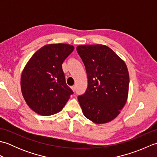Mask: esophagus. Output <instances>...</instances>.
Segmentation results:
<instances>
[{
    "instance_id": "esophagus-1",
    "label": "esophagus",
    "mask_w": 157,
    "mask_h": 157,
    "mask_svg": "<svg viewBox=\"0 0 157 157\" xmlns=\"http://www.w3.org/2000/svg\"><path fill=\"white\" fill-rule=\"evenodd\" d=\"M71 88L72 90H73V92H74V91L75 90V86H71Z\"/></svg>"
}]
</instances>
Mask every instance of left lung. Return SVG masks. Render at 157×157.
<instances>
[{
    "mask_svg": "<svg viewBox=\"0 0 157 157\" xmlns=\"http://www.w3.org/2000/svg\"><path fill=\"white\" fill-rule=\"evenodd\" d=\"M76 49L88 76L87 90L78 98L82 112L94 123L111 121L128 100L129 77L125 63L105 45H79Z\"/></svg>",
    "mask_w": 157,
    "mask_h": 157,
    "instance_id": "8db88e82",
    "label": "left lung"
}]
</instances>
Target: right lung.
Here are the masks:
<instances>
[{
  "mask_svg": "<svg viewBox=\"0 0 157 157\" xmlns=\"http://www.w3.org/2000/svg\"><path fill=\"white\" fill-rule=\"evenodd\" d=\"M74 50L67 44L42 46L29 60L22 71L21 89L32 111L43 116L61 111L73 94L67 85L62 64Z\"/></svg>",
  "mask_w": 157,
  "mask_h": 157,
  "instance_id": "1",
  "label": "right lung"
}]
</instances>
